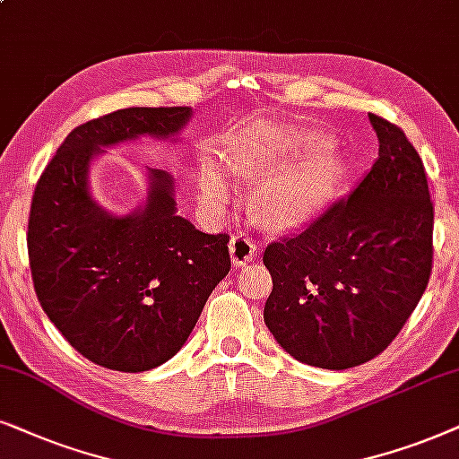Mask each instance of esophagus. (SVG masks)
<instances>
[{
  "label": "esophagus",
  "mask_w": 459,
  "mask_h": 459,
  "mask_svg": "<svg viewBox=\"0 0 459 459\" xmlns=\"http://www.w3.org/2000/svg\"><path fill=\"white\" fill-rule=\"evenodd\" d=\"M230 260H233L235 266H246L249 260L258 254V246H255L254 239H249L247 235H235L230 239Z\"/></svg>",
  "instance_id": "obj_1"
}]
</instances>
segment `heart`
<instances>
[{"label": "heart", "instance_id": "b5f03b06", "mask_svg": "<svg viewBox=\"0 0 459 459\" xmlns=\"http://www.w3.org/2000/svg\"><path fill=\"white\" fill-rule=\"evenodd\" d=\"M329 138L315 130L260 127L224 144V166L241 178H258L255 205L274 226H298L325 210L346 178V163L327 149ZM201 193L207 201H224L229 185L205 163Z\"/></svg>", "mask_w": 459, "mask_h": 459}]
</instances>
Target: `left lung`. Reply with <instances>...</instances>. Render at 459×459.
I'll return each instance as SVG.
<instances>
[{"instance_id": "8db88e82", "label": "left lung", "mask_w": 459, "mask_h": 459, "mask_svg": "<svg viewBox=\"0 0 459 459\" xmlns=\"http://www.w3.org/2000/svg\"><path fill=\"white\" fill-rule=\"evenodd\" d=\"M377 159L307 230L264 249V323L296 361L368 363L396 338L432 271L435 212L424 163L401 127L369 113Z\"/></svg>"}]
</instances>
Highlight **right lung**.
I'll return each instance as SVG.
<instances>
[{
  "mask_svg": "<svg viewBox=\"0 0 459 459\" xmlns=\"http://www.w3.org/2000/svg\"><path fill=\"white\" fill-rule=\"evenodd\" d=\"M188 107H132L73 130L35 186L29 262L41 308L91 363L138 374L180 351L230 271L229 235L178 216L176 182L146 168V195L113 213L90 188L91 161L144 136L178 140Z\"/></svg>",
  "mask_w": 459,
  "mask_h": 459,
  "instance_id": "1",
  "label": "right lung"
}]
</instances>
